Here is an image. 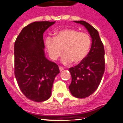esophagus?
I'll list each match as a JSON object with an SVG mask.
<instances>
[{
  "label": "esophagus",
  "instance_id": "esophagus-1",
  "mask_svg": "<svg viewBox=\"0 0 123 123\" xmlns=\"http://www.w3.org/2000/svg\"><path fill=\"white\" fill-rule=\"evenodd\" d=\"M63 69H64V68H63V67H59V69H60V71H62L63 70Z\"/></svg>",
  "mask_w": 123,
  "mask_h": 123
}]
</instances>
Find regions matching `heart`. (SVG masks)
<instances>
[{"label":"heart","instance_id":"b5f03b06","mask_svg":"<svg viewBox=\"0 0 123 123\" xmlns=\"http://www.w3.org/2000/svg\"><path fill=\"white\" fill-rule=\"evenodd\" d=\"M45 45L51 59L56 60L64 54L62 62L68 65L81 62L86 57L91 45V38L86 32L74 29H65L58 31L54 38L48 37Z\"/></svg>","mask_w":123,"mask_h":123}]
</instances>
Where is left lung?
<instances>
[{"mask_svg":"<svg viewBox=\"0 0 123 123\" xmlns=\"http://www.w3.org/2000/svg\"><path fill=\"white\" fill-rule=\"evenodd\" d=\"M83 25L92 38L89 54L80 63L69 69L71 75L69 89L74 97H87L97 90L105 71V50L96 29L84 21H74Z\"/></svg>","mask_w":123,"mask_h":123,"instance_id":"obj_1","label":"left lung"}]
</instances>
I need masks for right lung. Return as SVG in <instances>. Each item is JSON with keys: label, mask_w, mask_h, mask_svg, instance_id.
<instances>
[{"label": "right lung", "mask_w": 123, "mask_h": 123, "mask_svg": "<svg viewBox=\"0 0 123 123\" xmlns=\"http://www.w3.org/2000/svg\"><path fill=\"white\" fill-rule=\"evenodd\" d=\"M55 21H35L23 28L15 42V76L27 98L41 102L50 97L58 65L47 59L43 34Z\"/></svg>", "instance_id": "obj_1"}]
</instances>
